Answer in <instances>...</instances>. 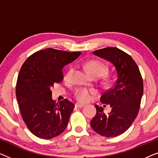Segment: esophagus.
Returning <instances> with one entry per match:
<instances>
[{"mask_svg": "<svg viewBox=\"0 0 158 158\" xmlns=\"http://www.w3.org/2000/svg\"><path fill=\"white\" fill-rule=\"evenodd\" d=\"M84 106H85V105L81 104V103H75V107H77V108H83Z\"/></svg>", "mask_w": 158, "mask_h": 158, "instance_id": "34e87169", "label": "esophagus"}]
</instances>
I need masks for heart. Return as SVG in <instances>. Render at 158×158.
Listing matches in <instances>:
<instances>
[{
    "label": "heart",
    "instance_id": "heart-1",
    "mask_svg": "<svg viewBox=\"0 0 158 158\" xmlns=\"http://www.w3.org/2000/svg\"><path fill=\"white\" fill-rule=\"evenodd\" d=\"M85 67L87 69L88 72L93 77H100L103 76L106 73L107 68L102 62L98 60H90L86 62ZM74 68H70L64 74V78L65 81H68L71 79L73 76ZM92 91L88 88H78L75 90V96L77 100L81 102H87L90 99L92 95Z\"/></svg>",
    "mask_w": 158,
    "mask_h": 158
}]
</instances>
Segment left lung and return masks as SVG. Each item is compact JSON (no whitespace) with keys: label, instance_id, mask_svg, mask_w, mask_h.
I'll use <instances>...</instances> for the list:
<instances>
[{"label":"left lung","instance_id":"1","mask_svg":"<svg viewBox=\"0 0 158 158\" xmlns=\"http://www.w3.org/2000/svg\"><path fill=\"white\" fill-rule=\"evenodd\" d=\"M93 53L113 64L117 77L113 87L101 97L103 106L110 105L111 112L106 114L102 107L95 106L96 114L90 126L103 137H116L127 131L137 117L143 94L142 75L131 56L119 49L106 47Z\"/></svg>","mask_w":158,"mask_h":158}]
</instances>
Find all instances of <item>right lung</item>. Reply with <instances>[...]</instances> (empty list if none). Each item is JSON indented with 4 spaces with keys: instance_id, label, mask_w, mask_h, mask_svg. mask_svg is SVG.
<instances>
[{
    "instance_id": "add662e5",
    "label": "right lung",
    "mask_w": 158,
    "mask_h": 158,
    "mask_svg": "<svg viewBox=\"0 0 158 158\" xmlns=\"http://www.w3.org/2000/svg\"><path fill=\"white\" fill-rule=\"evenodd\" d=\"M81 52L47 48L24 62L16 83V98L28 129L41 139H52L64 131L75 106L67 99L55 104L51 88L63 81L62 68Z\"/></svg>"
}]
</instances>
